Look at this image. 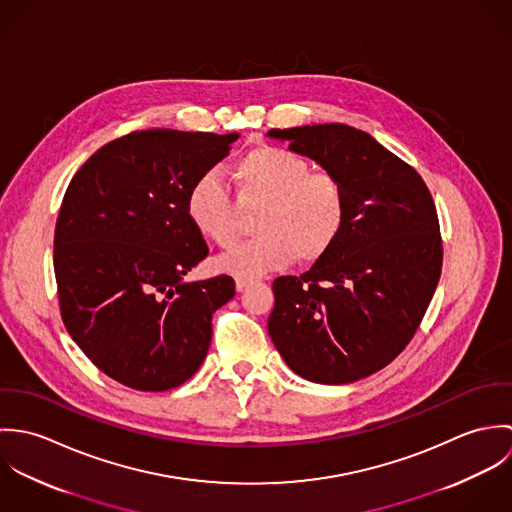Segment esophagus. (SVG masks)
I'll list each match as a JSON object with an SVG mask.
<instances>
[{
	"instance_id": "1",
	"label": "esophagus",
	"mask_w": 512,
	"mask_h": 512,
	"mask_svg": "<svg viewBox=\"0 0 512 512\" xmlns=\"http://www.w3.org/2000/svg\"><path fill=\"white\" fill-rule=\"evenodd\" d=\"M258 280H254V278H236V290L238 292H244L248 286H252V284H256Z\"/></svg>"
}]
</instances>
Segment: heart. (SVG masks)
Masks as SVG:
<instances>
[{"label": "heart", "mask_w": 512, "mask_h": 512, "mask_svg": "<svg viewBox=\"0 0 512 512\" xmlns=\"http://www.w3.org/2000/svg\"><path fill=\"white\" fill-rule=\"evenodd\" d=\"M236 201L213 175L195 181L187 195L193 226L228 250L240 238L242 211L258 209L256 238L219 258V268L236 276H258L293 260L321 258L341 236L347 193L327 169H309L305 157L284 147L248 149L232 167Z\"/></svg>", "instance_id": "obj_1"}]
</instances>
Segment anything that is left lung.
I'll list each match as a JSON object with an SVG mask.
<instances>
[{
  "instance_id": "1",
  "label": "left lung",
  "mask_w": 512,
  "mask_h": 512,
  "mask_svg": "<svg viewBox=\"0 0 512 512\" xmlns=\"http://www.w3.org/2000/svg\"><path fill=\"white\" fill-rule=\"evenodd\" d=\"M333 171L347 193L337 242L301 276H280L268 333L295 374L347 384L392 363L414 337L441 274L434 199L414 167L345 124L270 130Z\"/></svg>"
}]
</instances>
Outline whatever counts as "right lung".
Here are the masks:
<instances>
[{"mask_svg": "<svg viewBox=\"0 0 512 512\" xmlns=\"http://www.w3.org/2000/svg\"><path fill=\"white\" fill-rule=\"evenodd\" d=\"M238 134L142 130L88 157L55 228L63 323L110 378L144 392L189 380L207 357L213 313L234 280L185 282L209 246L187 217V195Z\"/></svg>", "mask_w": 512, "mask_h": 512, "instance_id": "1", "label": "right lung"}]
</instances>
